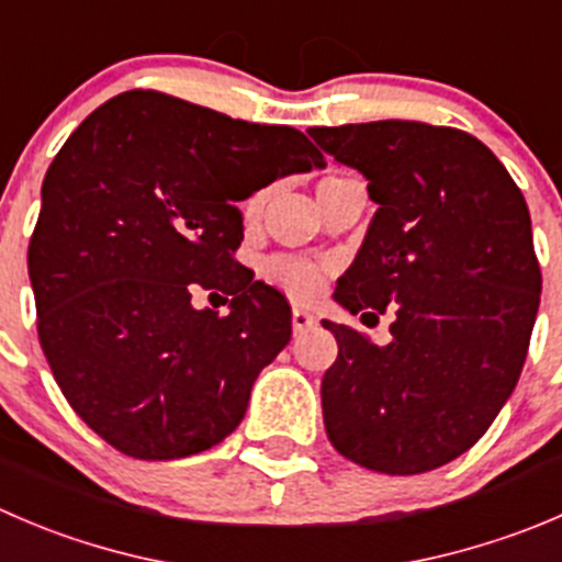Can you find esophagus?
I'll return each instance as SVG.
<instances>
[{"label":"esophagus","instance_id":"esophagus-1","mask_svg":"<svg viewBox=\"0 0 562 562\" xmlns=\"http://www.w3.org/2000/svg\"><path fill=\"white\" fill-rule=\"evenodd\" d=\"M291 324H293V331H296V335H302V331H307V329H313L315 326V315L313 313H307V310H293V315H291Z\"/></svg>","mask_w":562,"mask_h":562}]
</instances>
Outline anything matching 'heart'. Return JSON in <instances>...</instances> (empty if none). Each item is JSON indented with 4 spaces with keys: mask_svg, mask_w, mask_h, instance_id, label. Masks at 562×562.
<instances>
[{
    "mask_svg": "<svg viewBox=\"0 0 562 562\" xmlns=\"http://www.w3.org/2000/svg\"><path fill=\"white\" fill-rule=\"evenodd\" d=\"M263 200L266 194L258 192L247 200V209H244V216L247 220H255L263 209ZM263 274L266 280L274 282L277 288L288 293V296L299 299V302H307L313 299L315 293L324 288L326 280V271L324 266L313 263V260H304V258H288V255H277V258H269L263 263Z\"/></svg>",
    "mask_w": 562,
    "mask_h": 562,
    "instance_id": "heart-1",
    "label": "heart"
}]
</instances>
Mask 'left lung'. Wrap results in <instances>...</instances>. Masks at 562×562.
Returning <instances> with one entry per match:
<instances>
[{"label": "left lung", "instance_id": "8db88e82", "mask_svg": "<svg viewBox=\"0 0 562 562\" xmlns=\"http://www.w3.org/2000/svg\"><path fill=\"white\" fill-rule=\"evenodd\" d=\"M307 134L379 203L335 302L362 321L395 315L386 346L321 321L337 340L326 437L364 470H437L488 431L525 368L541 302L530 211L467 131L375 120Z\"/></svg>", "mask_w": 562, "mask_h": 562}]
</instances>
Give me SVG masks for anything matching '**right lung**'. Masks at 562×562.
Instances as JSON below:
<instances>
[{"label": "right lung", "instance_id": "1", "mask_svg": "<svg viewBox=\"0 0 562 562\" xmlns=\"http://www.w3.org/2000/svg\"><path fill=\"white\" fill-rule=\"evenodd\" d=\"M324 154L291 125L159 90L98 106L54 156L30 238L37 337L65 401L120 453L172 461L236 431L291 307L252 280L236 203ZM194 286L232 313L194 311Z\"/></svg>", "mask_w": 562, "mask_h": 562}]
</instances>
